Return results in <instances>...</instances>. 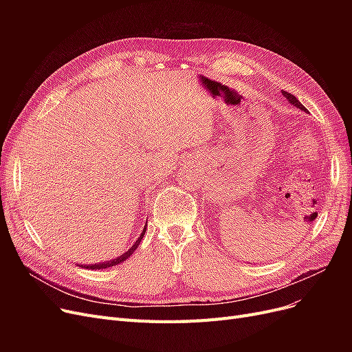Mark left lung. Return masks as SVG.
<instances>
[{
	"mask_svg": "<svg viewBox=\"0 0 352 352\" xmlns=\"http://www.w3.org/2000/svg\"><path fill=\"white\" fill-rule=\"evenodd\" d=\"M283 96L294 105V107H297V108H300V109H302V111H307V108L297 100V98H295L292 94H289V92H287V91H283Z\"/></svg>",
	"mask_w": 352,
	"mask_h": 352,
	"instance_id": "left-lung-1",
	"label": "left lung"
}]
</instances>
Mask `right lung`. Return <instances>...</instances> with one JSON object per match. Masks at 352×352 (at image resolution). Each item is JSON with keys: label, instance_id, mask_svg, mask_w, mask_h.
<instances>
[{"label": "right lung", "instance_id": "add662e5", "mask_svg": "<svg viewBox=\"0 0 352 352\" xmlns=\"http://www.w3.org/2000/svg\"><path fill=\"white\" fill-rule=\"evenodd\" d=\"M145 231H146V224H145V227H144V230H142V232H141L140 238H138L137 241L133 244V247L129 248L126 252H124L122 255H120V256L114 258V260H111V261H105V263H98V264H85V265H80V264H78V267H84V268H87V270H102V268L113 267V265H117V264H120V263L125 261L126 258H128L129 255H133V252H134V251L138 248V245H140V243H141V239H142V236H144Z\"/></svg>", "mask_w": 352, "mask_h": 352}]
</instances>
